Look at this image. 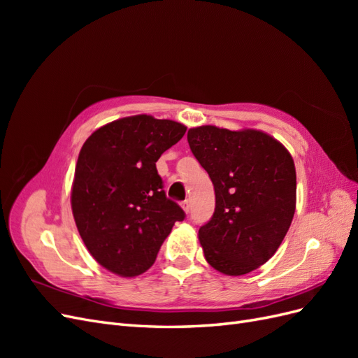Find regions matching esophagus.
Returning a JSON list of instances; mask_svg holds the SVG:
<instances>
[{"label": "esophagus", "instance_id": "34e87169", "mask_svg": "<svg viewBox=\"0 0 358 358\" xmlns=\"http://www.w3.org/2000/svg\"><path fill=\"white\" fill-rule=\"evenodd\" d=\"M180 206H182V209L188 213L189 209H191V201H189V200H185V201H182Z\"/></svg>", "mask_w": 358, "mask_h": 358}]
</instances>
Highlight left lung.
<instances>
[{"label":"left lung","instance_id":"left-lung-1","mask_svg":"<svg viewBox=\"0 0 358 358\" xmlns=\"http://www.w3.org/2000/svg\"><path fill=\"white\" fill-rule=\"evenodd\" d=\"M188 143L215 188L213 216L199 230L206 262L229 276L252 272L273 257L294 216V161L258 129L203 125L188 129Z\"/></svg>","mask_w":358,"mask_h":358}]
</instances>
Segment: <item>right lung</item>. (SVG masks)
I'll list each match as a JSON object with an SVG mask.
<instances>
[{"label":"right lung","instance_id":"1","mask_svg":"<svg viewBox=\"0 0 358 358\" xmlns=\"http://www.w3.org/2000/svg\"><path fill=\"white\" fill-rule=\"evenodd\" d=\"M187 127L136 115L107 124L86 138L76 164L71 210L95 262L133 278L155 263L180 206L166 197L157 161Z\"/></svg>","mask_w":358,"mask_h":358}]
</instances>
